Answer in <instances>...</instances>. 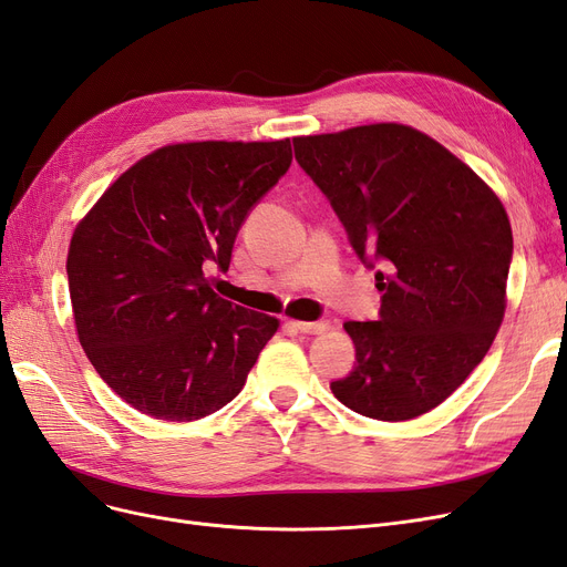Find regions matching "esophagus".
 Segmentation results:
<instances>
[{
    "label": "esophagus",
    "mask_w": 567,
    "mask_h": 567,
    "mask_svg": "<svg viewBox=\"0 0 567 567\" xmlns=\"http://www.w3.org/2000/svg\"><path fill=\"white\" fill-rule=\"evenodd\" d=\"M296 329L307 336H319L329 329V321H293Z\"/></svg>",
    "instance_id": "1"
}]
</instances>
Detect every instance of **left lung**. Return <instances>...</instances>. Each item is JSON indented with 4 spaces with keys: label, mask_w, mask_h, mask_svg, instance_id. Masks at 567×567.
Wrapping results in <instances>:
<instances>
[{
    "label": "left lung",
    "mask_w": 567,
    "mask_h": 567,
    "mask_svg": "<svg viewBox=\"0 0 567 567\" xmlns=\"http://www.w3.org/2000/svg\"><path fill=\"white\" fill-rule=\"evenodd\" d=\"M296 158L375 271L379 321H348L354 369L331 383L352 411L409 421L483 362L506 312L513 234L473 169L400 123L296 136Z\"/></svg>",
    "instance_id": "obj_1"
}]
</instances>
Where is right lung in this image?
I'll use <instances>...</instances> for the list:
<instances>
[{
  "instance_id": "add662e5",
  "label": "right lung",
  "mask_w": 567,
  "mask_h": 567,
  "mask_svg": "<svg viewBox=\"0 0 567 567\" xmlns=\"http://www.w3.org/2000/svg\"><path fill=\"white\" fill-rule=\"evenodd\" d=\"M290 161V140L167 144L78 221L65 262L78 340L136 411L196 421L241 392L279 319L219 298L208 269H229L248 210Z\"/></svg>"
}]
</instances>
